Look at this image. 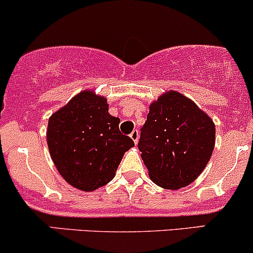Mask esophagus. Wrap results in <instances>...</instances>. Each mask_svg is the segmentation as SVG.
Masks as SVG:
<instances>
[{
    "label": "esophagus",
    "instance_id": "obj_1",
    "mask_svg": "<svg viewBox=\"0 0 253 253\" xmlns=\"http://www.w3.org/2000/svg\"><path fill=\"white\" fill-rule=\"evenodd\" d=\"M129 137L132 138V140L134 141V144H137L138 143V138H139V132H138L137 129H134V131H133L131 134H129Z\"/></svg>",
    "mask_w": 253,
    "mask_h": 253
}]
</instances>
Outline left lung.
Wrapping results in <instances>:
<instances>
[{
  "instance_id": "1",
  "label": "left lung",
  "mask_w": 253,
  "mask_h": 253,
  "mask_svg": "<svg viewBox=\"0 0 253 253\" xmlns=\"http://www.w3.org/2000/svg\"><path fill=\"white\" fill-rule=\"evenodd\" d=\"M215 145V125L191 99L169 91L150 105L138 149L155 184L177 190L204 170Z\"/></svg>"
}]
</instances>
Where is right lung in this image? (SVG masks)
<instances>
[{
  "instance_id": "right-lung-1",
  "label": "right lung",
  "mask_w": 253,
  "mask_h": 253,
  "mask_svg": "<svg viewBox=\"0 0 253 253\" xmlns=\"http://www.w3.org/2000/svg\"><path fill=\"white\" fill-rule=\"evenodd\" d=\"M120 119L108 113L107 99L83 91L49 119L46 140L52 161L69 185L95 191L115 176L132 146L119 129Z\"/></svg>"
}]
</instances>
